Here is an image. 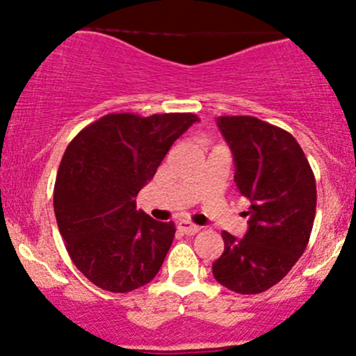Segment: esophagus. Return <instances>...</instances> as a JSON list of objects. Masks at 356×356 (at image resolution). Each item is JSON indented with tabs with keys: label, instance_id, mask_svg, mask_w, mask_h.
Returning <instances> with one entry per match:
<instances>
[{
	"label": "esophagus",
	"instance_id": "esophagus-1",
	"mask_svg": "<svg viewBox=\"0 0 356 356\" xmlns=\"http://www.w3.org/2000/svg\"><path fill=\"white\" fill-rule=\"evenodd\" d=\"M177 229L181 232H184V234H188V236H195L196 232H200V225H195V224H191V222L189 220H181L177 224Z\"/></svg>",
	"mask_w": 356,
	"mask_h": 356
}]
</instances>
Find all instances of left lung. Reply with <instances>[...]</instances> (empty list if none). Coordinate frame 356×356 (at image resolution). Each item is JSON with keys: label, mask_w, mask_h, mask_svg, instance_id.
<instances>
[{"label": "left lung", "mask_w": 356, "mask_h": 356, "mask_svg": "<svg viewBox=\"0 0 356 356\" xmlns=\"http://www.w3.org/2000/svg\"><path fill=\"white\" fill-rule=\"evenodd\" d=\"M234 156V182L250 200L248 231L222 232L213 277L239 294L270 289L303 254L314 227L317 186L303 149L288 131L257 117H218Z\"/></svg>", "instance_id": "left-lung-1"}]
</instances>
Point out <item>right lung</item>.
<instances>
[{
	"mask_svg": "<svg viewBox=\"0 0 356 356\" xmlns=\"http://www.w3.org/2000/svg\"><path fill=\"white\" fill-rule=\"evenodd\" d=\"M195 113H108L67 146L56 174V224L75 267L98 288L129 293L148 284L174 241V222L136 210V196Z\"/></svg>",
	"mask_w": 356,
	"mask_h": 356,
	"instance_id": "1",
	"label": "right lung"
}]
</instances>
